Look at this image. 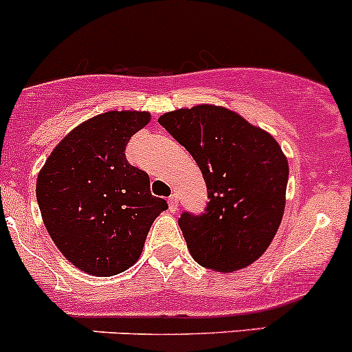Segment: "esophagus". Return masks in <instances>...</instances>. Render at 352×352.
Listing matches in <instances>:
<instances>
[{
  "label": "esophagus",
  "instance_id": "esophagus-1",
  "mask_svg": "<svg viewBox=\"0 0 352 352\" xmlns=\"http://www.w3.org/2000/svg\"><path fill=\"white\" fill-rule=\"evenodd\" d=\"M168 205H169V210H171V212H176V210H177V197H176V195H171V197L168 198Z\"/></svg>",
  "mask_w": 352,
  "mask_h": 352
}]
</instances>
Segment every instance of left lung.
Segmentation results:
<instances>
[{
  "mask_svg": "<svg viewBox=\"0 0 352 352\" xmlns=\"http://www.w3.org/2000/svg\"><path fill=\"white\" fill-rule=\"evenodd\" d=\"M157 122L193 155L208 190L205 212L177 220L190 254L219 273L254 263L285 212L288 161L274 137L215 104L168 111Z\"/></svg>",
  "mask_w": 352,
  "mask_h": 352,
  "instance_id": "1",
  "label": "left lung"
}]
</instances>
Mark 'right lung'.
<instances>
[{"mask_svg": "<svg viewBox=\"0 0 352 352\" xmlns=\"http://www.w3.org/2000/svg\"><path fill=\"white\" fill-rule=\"evenodd\" d=\"M149 111H107L56 146L37 177V201L50 239L78 270L113 276L137 263L149 229L168 208L152 197L149 175L129 164L130 137Z\"/></svg>", "mask_w": 352, "mask_h": 352, "instance_id": "1", "label": "right lung"}]
</instances>
